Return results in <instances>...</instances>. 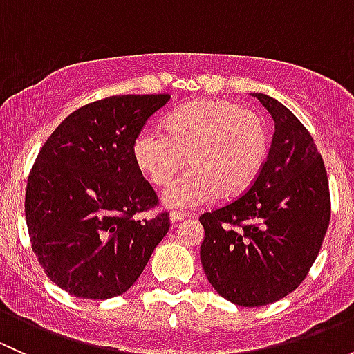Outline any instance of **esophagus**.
Instances as JSON below:
<instances>
[{
  "label": "esophagus",
  "mask_w": 354,
  "mask_h": 354,
  "mask_svg": "<svg viewBox=\"0 0 354 354\" xmlns=\"http://www.w3.org/2000/svg\"><path fill=\"white\" fill-rule=\"evenodd\" d=\"M187 217H190V214L181 212V210H173L169 216V219H171V223H180V221L187 219Z\"/></svg>",
  "instance_id": "esophagus-1"
}]
</instances>
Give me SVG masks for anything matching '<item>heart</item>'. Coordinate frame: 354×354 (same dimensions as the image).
Segmentation results:
<instances>
[{"mask_svg": "<svg viewBox=\"0 0 354 354\" xmlns=\"http://www.w3.org/2000/svg\"><path fill=\"white\" fill-rule=\"evenodd\" d=\"M270 135L266 120L224 99L188 102L167 116L166 133L145 128L135 137L131 157L154 187H162L188 162L192 169L164 190L171 209H190L243 195L267 162Z\"/></svg>", "mask_w": 354, "mask_h": 354, "instance_id": "obj_1", "label": "heart"}]
</instances>
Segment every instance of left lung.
Wrapping results in <instances>:
<instances>
[{
	"mask_svg": "<svg viewBox=\"0 0 354 354\" xmlns=\"http://www.w3.org/2000/svg\"><path fill=\"white\" fill-rule=\"evenodd\" d=\"M276 131L259 180L227 205L200 216V260L212 288L240 306H262L295 291L315 262L330 221L327 171L301 121L253 94Z\"/></svg>",
	"mask_w": 354,
	"mask_h": 354,
	"instance_id": "left-lung-1",
	"label": "left lung"
}]
</instances>
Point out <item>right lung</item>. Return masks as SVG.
Wrapping results in <instances>:
<instances>
[{
    "label": "right lung",
    "instance_id": "1",
    "mask_svg": "<svg viewBox=\"0 0 354 354\" xmlns=\"http://www.w3.org/2000/svg\"><path fill=\"white\" fill-rule=\"evenodd\" d=\"M169 94L111 95L66 116L32 166L25 219L37 262L71 296L108 299L140 277L169 231V214L135 219L159 205L131 157L135 137Z\"/></svg>",
    "mask_w": 354,
    "mask_h": 354
}]
</instances>
